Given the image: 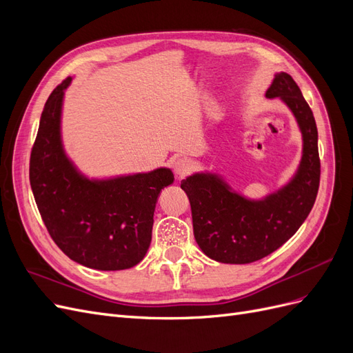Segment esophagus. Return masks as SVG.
I'll return each instance as SVG.
<instances>
[{
  "instance_id": "1",
  "label": "esophagus",
  "mask_w": 353,
  "mask_h": 353,
  "mask_svg": "<svg viewBox=\"0 0 353 353\" xmlns=\"http://www.w3.org/2000/svg\"><path fill=\"white\" fill-rule=\"evenodd\" d=\"M172 168H174V172H175L176 178H184L185 175L190 174L191 163H190L188 159L181 157V159H176V160H175Z\"/></svg>"
}]
</instances>
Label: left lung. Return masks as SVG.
<instances>
[{"instance_id": "left-lung-1", "label": "left lung", "mask_w": 353, "mask_h": 353, "mask_svg": "<svg viewBox=\"0 0 353 353\" xmlns=\"http://www.w3.org/2000/svg\"><path fill=\"white\" fill-rule=\"evenodd\" d=\"M266 99H280L302 134V157L287 184L262 199H249L215 172H196L181 181L190 200L194 239L208 258L250 263L290 239L311 212L319 187L318 131L301 88L285 72L275 73Z\"/></svg>"}]
</instances>
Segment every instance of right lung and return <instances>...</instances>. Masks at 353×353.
I'll return each instance as SVG.
<instances>
[{
    "label": "right lung",
    "instance_id": "add662e5",
    "mask_svg": "<svg viewBox=\"0 0 353 353\" xmlns=\"http://www.w3.org/2000/svg\"><path fill=\"white\" fill-rule=\"evenodd\" d=\"M70 82L63 81L42 110L30 153L32 193L51 239L72 261L99 271L132 268L150 248L156 203L174 174L169 168L110 178L82 174L61 138Z\"/></svg>",
    "mask_w": 353,
    "mask_h": 353
}]
</instances>
